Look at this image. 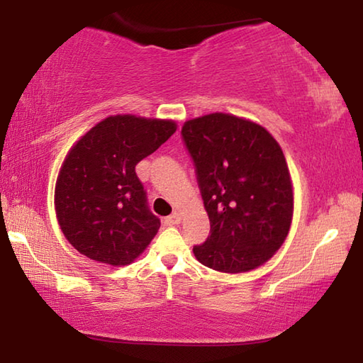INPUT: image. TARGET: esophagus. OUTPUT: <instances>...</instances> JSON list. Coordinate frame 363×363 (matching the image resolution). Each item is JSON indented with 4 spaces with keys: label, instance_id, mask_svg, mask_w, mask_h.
<instances>
[{
    "label": "esophagus",
    "instance_id": "esophagus-1",
    "mask_svg": "<svg viewBox=\"0 0 363 363\" xmlns=\"http://www.w3.org/2000/svg\"><path fill=\"white\" fill-rule=\"evenodd\" d=\"M181 215L179 213H173V215H169V217H167L165 218V225H168V226H174V225H179L181 223Z\"/></svg>",
    "mask_w": 363,
    "mask_h": 363
}]
</instances>
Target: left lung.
<instances>
[{"mask_svg":"<svg viewBox=\"0 0 363 363\" xmlns=\"http://www.w3.org/2000/svg\"><path fill=\"white\" fill-rule=\"evenodd\" d=\"M211 235L195 257L221 273H246L272 259L290 233L295 198L279 143L252 120L213 112L187 120Z\"/></svg>","mask_w":363,"mask_h":363,"instance_id":"left-lung-1","label":"left lung"}]
</instances>
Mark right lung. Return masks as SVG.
<instances>
[{"mask_svg":"<svg viewBox=\"0 0 363 363\" xmlns=\"http://www.w3.org/2000/svg\"><path fill=\"white\" fill-rule=\"evenodd\" d=\"M176 121L111 115L76 142L59 169L54 209L60 230L91 260L125 267L160 228L146 207L135 165L165 143Z\"/></svg>","mask_w":363,"mask_h":363,"instance_id":"add662e5","label":"right lung"}]
</instances>
